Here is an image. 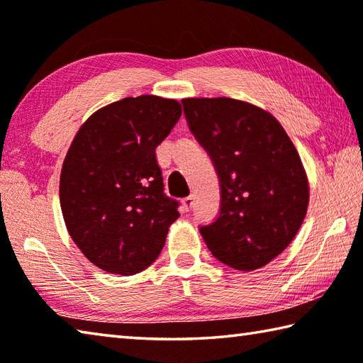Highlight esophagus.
Returning <instances> with one entry per match:
<instances>
[{
  "mask_svg": "<svg viewBox=\"0 0 363 363\" xmlns=\"http://www.w3.org/2000/svg\"><path fill=\"white\" fill-rule=\"evenodd\" d=\"M193 206H194V198H193V196H188V198H183L182 199V207H183V211H185V212L191 211Z\"/></svg>",
  "mask_w": 363,
  "mask_h": 363,
  "instance_id": "obj_1",
  "label": "esophagus"
}]
</instances>
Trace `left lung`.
I'll return each mask as SVG.
<instances>
[{
    "mask_svg": "<svg viewBox=\"0 0 363 363\" xmlns=\"http://www.w3.org/2000/svg\"><path fill=\"white\" fill-rule=\"evenodd\" d=\"M189 130L211 156L220 213L201 226L208 250L239 271L268 264L306 217L309 185L295 145L269 114L247 101L183 99Z\"/></svg>",
    "mask_w": 363,
    "mask_h": 363,
    "instance_id": "1",
    "label": "left lung"
}]
</instances>
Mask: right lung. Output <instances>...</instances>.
<instances>
[{
  "instance_id": "1",
  "label": "right lung",
  "mask_w": 363,
  "mask_h": 363,
  "mask_svg": "<svg viewBox=\"0 0 363 363\" xmlns=\"http://www.w3.org/2000/svg\"><path fill=\"white\" fill-rule=\"evenodd\" d=\"M180 116L177 100L140 95L100 108L76 133L60 174V207L69 236L100 269H146L180 217L156 159Z\"/></svg>"
}]
</instances>
